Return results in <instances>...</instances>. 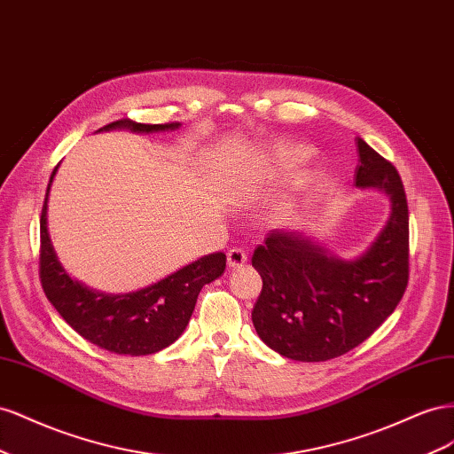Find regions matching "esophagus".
Instances as JSON below:
<instances>
[{
  "instance_id": "34e87169",
  "label": "esophagus",
  "mask_w": 454,
  "mask_h": 454,
  "mask_svg": "<svg viewBox=\"0 0 454 454\" xmlns=\"http://www.w3.org/2000/svg\"><path fill=\"white\" fill-rule=\"evenodd\" d=\"M245 262H247V253H245L243 249L234 247V249L228 251V266L230 268H239Z\"/></svg>"
}]
</instances>
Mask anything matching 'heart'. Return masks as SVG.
Wrapping results in <instances>:
<instances>
[{
    "instance_id": "obj_1",
    "label": "heart",
    "mask_w": 454,
    "mask_h": 454,
    "mask_svg": "<svg viewBox=\"0 0 454 454\" xmlns=\"http://www.w3.org/2000/svg\"><path fill=\"white\" fill-rule=\"evenodd\" d=\"M308 150L301 146H281L271 153L270 165L279 171H294L308 160Z\"/></svg>"
}]
</instances>
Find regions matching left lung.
I'll use <instances>...</instances> for the list:
<instances>
[{"label":"left lung","instance_id":"1","mask_svg":"<svg viewBox=\"0 0 454 454\" xmlns=\"http://www.w3.org/2000/svg\"><path fill=\"white\" fill-rule=\"evenodd\" d=\"M356 184L390 200V218L354 261L333 256L302 231L271 230L251 262L262 278L253 325L262 342L294 361L344 356L377 331L409 281V207L395 167L357 138Z\"/></svg>","mask_w":454,"mask_h":454}]
</instances>
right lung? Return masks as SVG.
Instances as JSON below:
<instances>
[{
	"label": "right lung",
	"instance_id": "right-lung-1",
	"mask_svg": "<svg viewBox=\"0 0 454 454\" xmlns=\"http://www.w3.org/2000/svg\"><path fill=\"white\" fill-rule=\"evenodd\" d=\"M180 123H137L118 120L102 127L129 129L135 133L175 131ZM98 129V131H102ZM49 178L40 218V279L49 302L68 325L95 346L121 356H148L171 346L184 333L203 285L224 274L226 254L211 253L198 258L165 279L127 294H105L72 279L59 262L47 230Z\"/></svg>",
	"mask_w": 454,
	"mask_h": 454
}]
</instances>
